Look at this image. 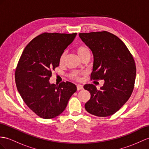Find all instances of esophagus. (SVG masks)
I'll return each mask as SVG.
<instances>
[{"instance_id":"1","label":"esophagus","mask_w":149,"mask_h":149,"mask_svg":"<svg viewBox=\"0 0 149 149\" xmlns=\"http://www.w3.org/2000/svg\"><path fill=\"white\" fill-rule=\"evenodd\" d=\"M83 86L82 85H81V84H78L77 86V90L78 91H79V90H81V89H83Z\"/></svg>"}]
</instances>
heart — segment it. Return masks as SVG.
<instances>
[{
    "label": "heart",
    "instance_id": "1",
    "mask_svg": "<svg viewBox=\"0 0 149 149\" xmlns=\"http://www.w3.org/2000/svg\"><path fill=\"white\" fill-rule=\"evenodd\" d=\"M76 52H77V53L78 54L80 58H81L83 56H84L86 54H88V53H90L89 49L87 48L86 47H79L76 49ZM66 56V52H64L62 55H61L60 57V63H63L65 58ZM82 73L81 72H73L70 74V77L74 79L75 80H79L80 79V75H81Z\"/></svg>",
    "mask_w": 149,
    "mask_h": 149
}]
</instances>
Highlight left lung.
I'll return each instance as SVG.
<instances>
[{"mask_svg":"<svg viewBox=\"0 0 149 149\" xmlns=\"http://www.w3.org/2000/svg\"><path fill=\"white\" fill-rule=\"evenodd\" d=\"M79 35L93 55L91 79L104 81L100 90L92 84L84 86L91 94L85 109L97 116H111L125 104L133 92L136 77L134 59L123 42L112 33L101 31Z\"/></svg>","mask_w":149,"mask_h":149,"instance_id":"obj_1","label":"left lung"}]
</instances>
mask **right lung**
<instances>
[{
	"label": "right lung",
	"instance_id": "obj_1",
	"mask_svg": "<svg viewBox=\"0 0 149 149\" xmlns=\"http://www.w3.org/2000/svg\"><path fill=\"white\" fill-rule=\"evenodd\" d=\"M77 33H44L26 46L19 60L15 81L19 93L38 116L51 119L66 108L77 87L70 82L49 83L52 70L59 65L60 57Z\"/></svg>",
	"mask_w": 149,
	"mask_h": 149
}]
</instances>
